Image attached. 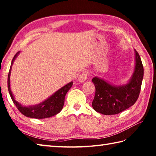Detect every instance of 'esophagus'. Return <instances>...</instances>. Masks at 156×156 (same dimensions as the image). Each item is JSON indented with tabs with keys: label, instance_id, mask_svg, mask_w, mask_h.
Wrapping results in <instances>:
<instances>
[{
	"label": "esophagus",
	"instance_id": "esophagus-1",
	"mask_svg": "<svg viewBox=\"0 0 156 156\" xmlns=\"http://www.w3.org/2000/svg\"><path fill=\"white\" fill-rule=\"evenodd\" d=\"M87 75H88L87 72H83L82 73H80V74L79 75L78 78V82H80V83H84V82L87 80Z\"/></svg>",
	"mask_w": 156,
	"mask_h": 156
}]
</instances>
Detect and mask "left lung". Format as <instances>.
<instances>
[{
  "instance_id": "left-lung-1",
  "label": "left lung",
  "mask_w": 156,
  "mask_h": 156,
  "mask_svg": "<svg viewBox=\"0 0 156 156\" xmlns=\"http://www.w3.org/2000/svg\"><path fill=\"white\" fill-rule=\"evenodd\" d=\"M135 54V69L128 83L114 86L98 77L92 79L96 88L92 107L96 112L104 115L118 114L135 104L144 76L141 58L136 50Z\"/></svg>"
}]
</instances>
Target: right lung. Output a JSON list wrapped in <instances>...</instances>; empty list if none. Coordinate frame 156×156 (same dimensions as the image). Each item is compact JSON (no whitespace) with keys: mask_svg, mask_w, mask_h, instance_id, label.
<instances>
[{"mask_svg":"<svg viewBox=\"0 0 156 156\" xmlns=\"http://www.w3.org/2000/svg\"><path fill=\"white\" fill-rule=\"evenodd\" d=\"M20 51L17 52L14 57L13 58L11 67L9 69V72L7 78V87L11 98L14 104L17 107L18 111H20L21 113L27 116L29 118H36V119H43V118L52 117L58 113L62 110L63 105L65 103V98L67 91L69 90L73 85V82H70L62 87V88L58 89L57 91L49 97L47 100H44L43 102H41L40 104L32 105V106L25 107L23 106L22 105L18 103V102L14 99V97L12 93L11 88H10V73H11L12 67L13 62L16 59V58L19 54Z\"/></svg>","mask_w":156,"mask_h":156,"instance_id":"1","label":"right lung"}]
</instances>
